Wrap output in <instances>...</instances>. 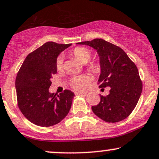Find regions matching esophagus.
<instances>
[{
  "instance_id": "1",
  "label": "esophagus",
  "mask_w": 159,
  "mask_h": 159,
  "mask_svg": "<svg viewBox=\"0 0 159 159\" xmlns=\"http://www.w3.org/2000/svg\"><path fill=\"white\" fill-rule=\"evenodd\" d=\"M75 95H85L86 94H87V93H85V92H75Z\"/></svg>"
}]
</instances>
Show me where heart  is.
Here are the masks:
<instances>
[{"instance_id":"heart-1","label":"heart","mask_w":159,"mask_h":159,"mask_svg":"<svg viewBox=\"0 0 159 159\" xmlns=\"http://www.w3.org/2000/svg\"><path fill=\"white\" fill-rule=\"evenodd\" d=\"M70 55L72 57H74L78 61L82 64H85L89 58H91L92 52L90 49H89L87 47H77L74 48L70 52ZM55 66H56V70L58 71H61L63 69V59L61 56H59L56 59V62H55ZM89 70L91 72H97L100 70V64L97 61L92 62L88 65ZM88 83V78L86 75H80L75 76V77L72 78L70 81V85L72 89L75 90L81 91L85 89L87 87Z\"/></svg>"}]
</instances>
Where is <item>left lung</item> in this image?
<instances>
[{
  "label": "left lung",
  "mask_w": 159,
  "mask_h": 159,
  "mask_svg": "<svg viewBox=\"0 0 159 159\" xmlns=\"http://www.w3.org/2000/svg\"><path fill=\"white\" fill-rule=\"evenodd\" d=\"M90 46L100 58L99 87H110V94L100 95L92 110L103 121L116 123L127 118L136 106L142 92V81L136 65L121 48L101 38L77 43Z\"/></svg>",
  "instance_id": "1"
}]
</instances>
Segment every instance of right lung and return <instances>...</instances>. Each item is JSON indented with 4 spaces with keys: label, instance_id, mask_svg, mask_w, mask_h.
Segmentation results:
<instances>
[{
    "label": "right lung",
    "instance_id": "add662e5",
    "mask_svg": "<svg viewBox=\"0 0 159 159\" xmlns=\"http://www.w3.org/2000/svg\"><path fill=\"white\" fill-rule=\"evenodd\" d=\"M71 46L49 41L29 54L15 79L18 106L24 117L40 127L62 121L71 108L74 93L65 89L50 93L51 78L57 73L55 62L61 52Z\"/></svg>",
    "mask_w": 159,
    "mask_h": 159
}]
</instances>
